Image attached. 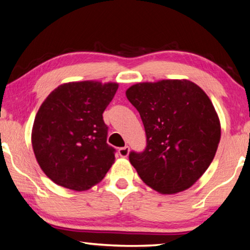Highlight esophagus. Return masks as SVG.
I'll return each instance as SVG.
<instances>
[{
  "label": "esophagus",
  "mask_w": 250,
  "mask_h": 250,
  "mask_svg": "<svg viewBox=\"0 0 250 250\" xmlns=\"http://www.w3.org/2000/svg\"><path fill=\"white\" fill-rule=\"evenodd\" d=\"M119 155L121 156V157H128L129 155V147L128 146H125V147H121L119 148Z\"/></svg>",
  "instance_id": "obj_1"
}]
</instances>
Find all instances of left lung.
<instances>
[{
    "label": "left lung",
    "mask_w": 250,
    "mask_h": 250,
    "mask_svg": "<svg viewBox=\"0 0 250 250\" xmlns=\"http://www.w3.org/2000/svg\"><path fill=\"white\" fill-rule=\"evenodd\" d=\"M145 126L147 146L129 161L162 194L184 191L202 176L220 143V120L200 86L188 80L138 83L125 92Z\"/></svg>",
    "instance_id": "1"
}]
</instances>
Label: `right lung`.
I'll return each instance as SVG.
<instances>
[{"label":"right lung","mask_w":250,"mask_h":250,"mask_svg":"<svg viewBox=\"0 0 250 250\" xmlns=\"http://www.w3.org/2000/svg\"><path fill=\"white\" fill-rule=\"evenodd\" d=\"M118 83L72 82L55 88L35 118L31 141L43 173L54 183L85 191L101 182L114 163L103 112Z\"/></svg>","instance_id":"add662e5"}]
</instances>
